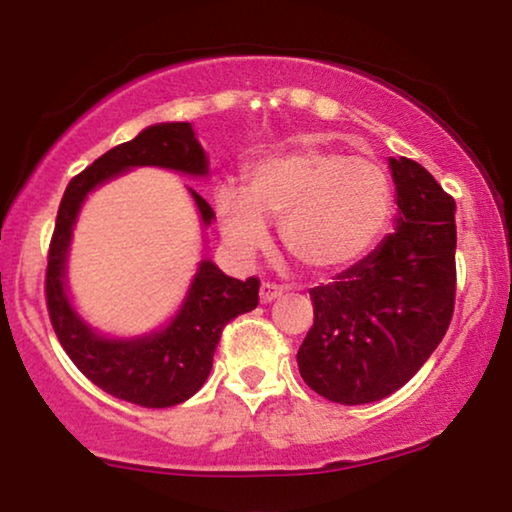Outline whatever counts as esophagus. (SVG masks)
I'll use <instances>...</instances> for the list:
<instances>
[{"instance_id":"34e87169","label":"esophagus","mask_w":512,"mask_h":512,"mask_svg":"<svg viewBox=\"0 0 512 512\" xmlns=\"http://www.w3.org/2000/svg\"><path fill=\"white\" fill-rule=\"evenodd\" d=\"M283 292L285 287L273 285V283H262V287H259V301H262V304H271V301L283 297Z\"/></svg>"}]
</instances>
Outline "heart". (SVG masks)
<instances>
[{
	"label": "heart",
	"instance_id": "obj_1",
	"mask_svg": "<svg viewBox=\"0 0 512 512\" xmlns=\"http://www.w3.org/2000/svg\"><path fill=\"white\" fill-rule=\"evenodd\" d=\"M392 183L380 164L315 143L264 157L246 190L215 192L220 234L234 255L253 257L269 241L266 222L280 220V239L294 262L313 273L355 266L383 239L392 215Z\"/></svg>",
	"mask_w": 512,
	"mask_h": 512
}]
</instances>
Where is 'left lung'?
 <instances>
[{
	"label": "left lung",
	"mask_w": 512,
	"mask_h": 512,
	"mask_svg": "<svg viewBox=\"0 0 512 512\" xmlns=\"http://www.w3.org/2000/svg\"><path fill=\"white\" fill-rule=\"evenodd\" d=\"M394 232L334 283L311 290L297 352L304 383L334 403H373L408 383L443 341L455 308V199L422 164L390 157Z\"/></svg>",
	"instance_id": "left-lung-1"
}]
</instances>
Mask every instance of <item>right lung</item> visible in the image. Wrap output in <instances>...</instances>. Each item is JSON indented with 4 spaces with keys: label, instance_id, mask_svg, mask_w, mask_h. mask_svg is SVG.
<instances>
[{
    "label": "right lung",
    "instance_id": "right-lung-1",
    "mask_svg": "<svg viewBox=\"0 0 512 512\" xmlns=\"http://www.w3.org/2000/svg\"><path fill=\"white\" fill-rule=\"evenodd\" d=\"M136 167H160L183 176L206 178L208 155L190 122H157L132 141L111 148L71 178L64 190L50 241L46 299L50 322L62 348L99 390L143 408H169L201 390L213 369L220 334L236 315L253 311L259 301L257 278H232L204 257L187 287L183 304L160 329L139 336H106L88 325L69 294V250L78 213L99 185ZM201 225L215 220L208 201L187 187Z\"/></svg>",
    "mask_w": 512,
    "mask_h": 512
}]
</instances>
